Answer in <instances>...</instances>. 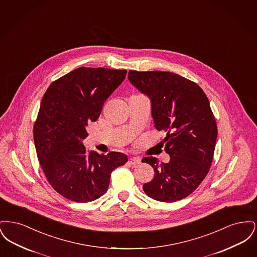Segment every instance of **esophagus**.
I'll list each match as a JSON object with an SVG mask.
<instances>
[{
    "mask_svg": "<svg viewBox=\"0 0 257 257\" xmlns=\"http://www.w3.org/2000/svg\"><path fill=\"white\" fill-rule=\"evenodd\" d=\"M129 163L134 166L139 165V164H141V159L139 157H131V158H129Z\"/></svg>",
    "mask_w": 257,
    "mask_h": 257,
    "instance_id": "esophagus-1",
    "label": "esophagus"
}]
</instances>
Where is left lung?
Listing matches in <instances>:
<instances>
[{
  "label": "left lung",
  "mask_w": 257,
  "mask_h": 257,
  "mask_svg": "<svg viewBox=\"0 0 257 257\" xmlns=\"http://www.w3.org/2000/svg\"><path fill=\"white\" fill-rule=\"evenodd\" d=\"M128 79L150 99L155 128L166 133L160 144L171 158L142 160L155 171L143 189L158 201L180 200L203 181L213 161L218 129L207 96L196 83L171 72L130 70Z\"/></svg>",
  "instance_id": "8db88e82"
}]
</instances>
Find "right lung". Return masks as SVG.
Masks as SVG:
<instances>
[{
	"mask_svg": "<svg viewBox=\"0 0 257 257\" xmlns=\"http://www.w3.org/2000/svg\"><path fill=\"white\" fill-rule=\"evenodd\" d=\"M126 70L80 67L50 85L42 98L34 140L37 158L53 189L76 202L93 201L109 187L110 174L128 158L87 151L82 141L105 101L122 83Z\"/></svg>",
	"mask_w": 257,
	"mask_h": 257,
	"instance_id": "1",
	"label": "right lung"
}]
</instances>
